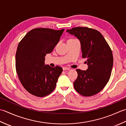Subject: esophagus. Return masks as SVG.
Returning <instances> with one entry per match:
<instances>
[{"instance_id":"34e87169","label":"esophagus","mask_w":126,"mask_h":126,"mask_svg":"<svg viewBox=\"0 0 126 126\" xmlns=\"http://www.w3.org/2000/svg\"><path fill=\"white\" fill-rule=\"evenodd\" d=\"M63 71H65V70H70V68H68V67H63Z\"/></svg>"}]
</instances>
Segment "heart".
I'll return each mask as SVG.
<instances>
[{
  "instance_id": "heart-1",
  "label": "heart",
  "mask_w": 126,
  "mask_h": 126,
  "mask_svg": "<svg viewBox=\"0 0 126 126\" xmlns=\"http://www.w3.org/2000/svg\"><path fill=\"white\" fill-rule=\"evenodd\" d=\"M70 40H73V39H72V38H71V39H70Z\"/></svg>"
}]
</instances>
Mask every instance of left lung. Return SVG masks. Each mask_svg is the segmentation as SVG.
<instances>
[{
  "label": "left lung",
  "mask_w": 126,
  "mask_h": 126,
  "mask_svg": "<svg viewBox=\"0 0 126 126\" xmlns=\"http://www.w3.org/2000/svg\"><path fill=\"white\" fill-rule=\"evenodd\" d=\"M66 32L77 37L80 42L82 57L87 59L86 71L77 69L78 77L74 81L76 90L89 97L101 91L108 82L113 66L111 48L97 30L88 27H75Z\"/></svg>",
  "instance_id": "8db88e82"
}]
</instances>
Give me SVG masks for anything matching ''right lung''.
Masks as SVG:
<instances>
[{"label":"right lung","instance_id":"obj_1","mask_svg":"<svg viewBox=\"0 0 126 126\" xmlns=\"http://www.w3.org/2000/svg\"><path fill=\"white\" fill-rule=\"evenodd\" d=\"M64 29L37 28L31 30L18 45L16 69L20 83L32 95L43 97L55 89L63 68L45 65V56L59 41Z\"/></svg>","mask_w":126,"mask_h":126}]
</instances>
